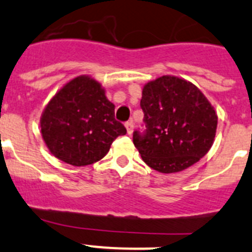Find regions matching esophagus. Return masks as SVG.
I'll use <instances>...</instances> for the list:
<instances>
[{
	"label": "esophagus",
	"instance_id": "1",
	"mask_svg": "<svg viewBox=\"0 0 252 252\" xmlns=\"http://www.w3.org/2000/svg\"><path fill=\"white\" fill-rule=\"evenodd\" d=\"M126 133H128V134H131V133H133V129H134L133 122H126Z\"/></svg>",
	"mask_w": 252,
	"mask_h": 252
}]
</instances>
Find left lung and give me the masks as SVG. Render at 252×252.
I'll use <instances>...</instances> for the list:
<instances>
[{
	"label": "left lung",
	"instance_id": "8db88e82",
	"mask_svg": "<svg viewBox=\"0 0 252 252\" xmlns=\"http://www.w3.org/2000/svg\"><path fill=\"white\" fill-rule=\"evenodd\" d=\"M144 131L133 143L142 159L160 173H176L198 162L214 144L217 115L189 81L164 75L144 85L140 99Z\"/></svg>",
	"mask_w": 252,
	"mask_h": 252
}]
</instances>
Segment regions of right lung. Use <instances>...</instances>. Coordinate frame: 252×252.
Returning a JSON list of instances; mask_svg holds the SVG:
<instances>
[{"label":"right lung","instance_id":"obj_1","mask_svg":"<svg viewBox=\"0 0 252 252\" xmlns=\"http://www.w3.org/2000/svg\"><path fill=\"white\" fill-rule=\"evenodd\" d=\"M41 134L51 153L67 164L88 165L109 152L112 143L126 133L114 117V104L100 84L78 76L59 90L42 113Z\"/></svg>","mask_w":252,"mask_h":252}]
</instances>
